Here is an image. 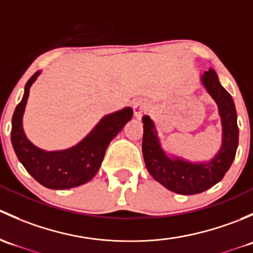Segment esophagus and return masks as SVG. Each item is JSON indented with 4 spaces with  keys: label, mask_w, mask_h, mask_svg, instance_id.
Returning <instances> with one entry per match:
<instances>
[{
    "label": "esophagus",
    "mask_w": 253,
    "mask_h": 253,
    "mask_svg": "<svg viewBox=\"0 0 253 253\" xmlns=\"http://www.w3.org/2000/svg\"><path fill=\"white\" fill-rule=\"evenodd\" d=\"M148 111V104L144 100H138L134 103L133 112L137 119H141L143 115Z\"/></svg>",
    "instance_id": "esophagus-1"
}]
</instances>
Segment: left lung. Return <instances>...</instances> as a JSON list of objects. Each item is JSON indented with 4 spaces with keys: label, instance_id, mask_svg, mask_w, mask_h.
I'll return each instance as SVG.
<instances>
[{
    "label": "left lung",
    "instance_id": "1",
    "mask_svg": "<svg viewBox=\"0 0 253 253\" xmlns=\"http://www.w3.org/2000/svg\"><path fill=\"white\" fill-rule=\"evenodd\" d=\"M201 82L215 100L223 126V144L211 160L191 163L177 157L169 158L160 147L154 122L149 116L142 119V152L145 167L158 182L178 195H196L218 183L230 169L239 144L237 115L231 95L221 85L213 68L205 72Z\"/></svg>",
    "mask_w": 253,
    "mask_h": 253
}]
</instances>
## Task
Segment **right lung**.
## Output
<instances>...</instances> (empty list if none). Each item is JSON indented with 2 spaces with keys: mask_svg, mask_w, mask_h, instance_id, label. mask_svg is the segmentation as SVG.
<instances>
[{
  "mask_svg": "<svg viewBox=\"0 0 253 253\" xmlns=\"http://www.w3.org/2000/svg\"><path fill=\"white\" fill-rule=\"evenodd\" d=\"M39 75L40 71H38L27 82L22 101L14 110L11 131L12 145L25 170L42 186L51 190L77 187L95 176L109 143L132 119L133 110L125 108L104 116L93 131L75 147L56 152L39 149L25 137L23 131V114L29 89Z\"/></svg>",
  "mask_w": 253,
  "mask_h": 253,
  "instance_id": "right-lung-1",
  "label": "right lung"
}]
</instances>
